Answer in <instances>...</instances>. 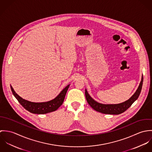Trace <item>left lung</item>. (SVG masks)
I'll use <instances>...</instances> for the list:
<instances>
[{"instance_id":"obj_1","label":"left lung","mask_w":152,"mask_h":152,"mask_svg":"<svg viewBox=\"0 0 152 152\" xmlns=\"http://www.w3.org/2000/svg\"><path fill=\"white\" fill-rule=\"evenodd\" d=\"M143 78L142 77L140 84L134 94L130 97V98L125 101L124 102L118 104H102L95 101L91 96L89 95L86 89V97L87 99L88 104L97 112L104 113V114H110V115H119L124 112L126 110L130 107L132 104L138 98L142 88Z\"/></svg>"}]
</instances>
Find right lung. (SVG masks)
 I'll use <instances>...</instances> for the list:
<instances>
[{
  "label": "right lung",
  "instance_id": "1",
  "mask_svg": "<svg viewBox=\"0 0 152 152\" xmlns=\"http://www.w3.org/2000/svg\"><path fill=\"white\" fill-rule=\"evenodd\" d=\"M69 87V84L65 87L54 99L50 101L44 102H33L23 99L22 97L16 93L13 87L10 86L13 95L24 108L30 112L35 114H45L56 110L63 104Z\"/></svg>",
  "mask_w": 152,
  "mask_h": 152
}]
</instances>
